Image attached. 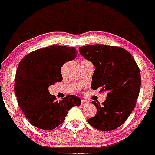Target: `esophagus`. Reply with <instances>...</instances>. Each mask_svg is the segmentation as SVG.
Here are the masks:
<instances>
[{
    "label": "esophagus",
    "instance_id": "1",
    "mask_svg": "<svg viewBox=\"0 0 155 155\" xmlns=\"http://www.w3.org/2000/svg\"><path fill=\"white\" fill-rule=\"evenodd\" d=\"M89 104V101L87 100H84V99H82L81 100V105H87Z\"/></svg>",
    "mask_w": 155,
    "mask_h": 155
}]
</instances>
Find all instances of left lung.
<instances>
[{"label":"left lung","mask_w":155,"mask_h":155,"mask_svg":"<svg viewBox=\"0 0 155 155\" xmlns=\"http://www.w3.org/2000/svg\"><path fill=\"white\" fill-rule=\"evenodd\" d=\"M79 51L96 68L92 89L107 92L101 105L92 101L97 114L87 122L99 130H113L126 121L136 105L141 83L139 68L130 54L120 47L97 44L80 47Z\"/></svg>","instance_id":"obj_1"}]
</instances>
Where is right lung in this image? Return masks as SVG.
<instances>
[{"label":"right lung","mask_w":155,"mask_h":155,"mask_svg":"<svg viewBox=\"0 0 155 155\" xmlns=\"http://www.w3.org/2000/svg\"><path fill=\"white\" fill-rule=\"evenodd\" d=\"M74 48L51 45L27 54L17 68L14 92L18 104L34 126L53 130L64 121L72 107L79 106V97L68 95L59 102L48 87L61 82V68L77 56Z\"/></svg>","instance_id":"add662e5"}]
</instances>
